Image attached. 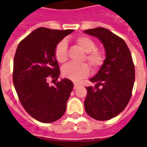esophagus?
Here are the masks:
<instances>
[{"instance_id": "esophagus-1", "label": "esophagus", "mask_w": 147, "mask_h": 147, "mask_svg": "<svg viewBox=\"0 0 147 147\" xmlns=\"http://www.w3.org/2000/svg\"><path fill=\"white\" fill-rule=\"evenodd\" d=\"M79 86V85H78V83H74V88L76 89V88H77Z\"/></svg>"}]
</instances>
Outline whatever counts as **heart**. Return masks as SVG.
I'll return each mask as SVG.
<instances>
[{"label": "heart", "instance_id": "heart-1", "mask_svg": "<svg viewBox=\"0 0 147 147\" xmlns=\"http://www.w3.org/2000/svg\"><path fill=\"white\" fill-rule=\"evenodd\" d=\"M76 44L85 53L83 61H87L94 70L100 69L105 61V55L103 51L97 49L94 40L85 36H79L76 39ZM55 59L59 63H65L68 59L67 43L65 40L58 42L54 49ZM90 68L87 63L73 64L69 63L62 69V74L65 78L77 82L85 78L89 74Z\"/></svg>", "mask_w": 147, "mask_h": 147}]
</instances>
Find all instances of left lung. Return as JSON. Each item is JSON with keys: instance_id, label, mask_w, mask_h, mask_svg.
<instances>
[{"instance_id": "1", "label": "left lung", "mask_w": 147, "mask_h": 147, "mask_svg": "<svg viewBox=\"0 0 147 147\" xmlns=\"http://www.w3.org/2000/svg\"><path fill=\"white\" fill-rule=\"evenodd\" d=\"M85 33L98 37L106 51V59L96 76L90 79L96 85L87 87L85 111L98 121L111 119L124 110L130 100L135 80L132 56L124 40L103 27Z\"/></svg>"}]
</instances>
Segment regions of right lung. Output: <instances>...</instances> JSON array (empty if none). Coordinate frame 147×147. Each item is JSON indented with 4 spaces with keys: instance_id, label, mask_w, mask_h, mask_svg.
<instances>
[{
    "instance_id": "obj_1",
    "label": "right lung",
    "mask_w": 147,
    "mask_h": 147,
    "mask_svg": "<svg viewBox=\"0 0 147 147\" xmlns=\"http://www.w3.org/2000/svg\"><path fill=\"white\" fill-rule=\"evenodd\" d=\"M72 30H57L40 27L21 40L13 59V82L19 100L27 113L42 123L61 118L73 88L68 78L55 82L60 74L54 49L58 42Z\"/></svg>"
}]
</instances>
